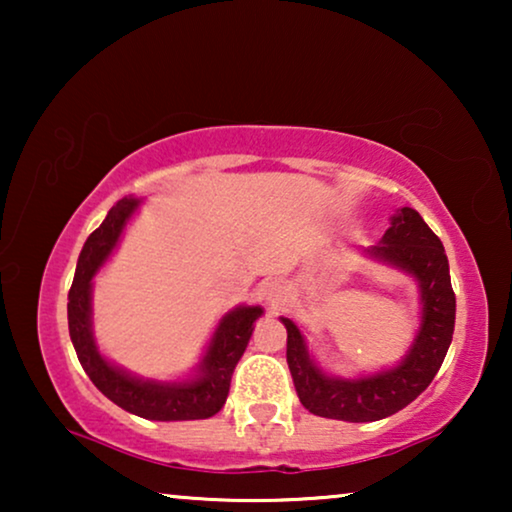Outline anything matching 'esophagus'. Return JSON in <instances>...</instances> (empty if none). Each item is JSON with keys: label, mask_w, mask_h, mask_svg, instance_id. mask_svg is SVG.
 <instances>
[{"label": "esophagus", "mask_w": 512, "mask_h": 512, "mask_svg": "<svg viewBox=\"0 0 512 512\" xmlns=\"http://www.w3.org/2000/svg\"><path fill=\"white\" fill-rule=\"evenodd\" d=\"M263 298L268 300V303H282V300L286 298V289L279 282H268L263 286Z\"/></svg>", "instance_id": "esophagus-1"}]
</instances>
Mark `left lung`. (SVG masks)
I'll return each instance as SVG.
<instances>
[{
  "label": "left lung",
  "mask_w": 512,
  "mask_h": 512,
  "mask_svg": "<svg viewBox=\"0 0 512 512\" xmlns=\"http://www.w3.org/2000/svg\"><path fill=\"white\" fill-rule=\"evenodd\" d=\"M368 256L417 279L422 296V324L410 352L396 368L356 380H342L326 375L314 363L300 328L282 317L286 328V363L300 403L312 415L342 422H377L394 415L429 387L450 349L457 312L450 265L443 242L426 226L419 212L403 207L396 216H391L389 230L382 235L380 244L368 249Z\"/></svg>",
  "instance_id": "8db88e82"
}]
</instances>
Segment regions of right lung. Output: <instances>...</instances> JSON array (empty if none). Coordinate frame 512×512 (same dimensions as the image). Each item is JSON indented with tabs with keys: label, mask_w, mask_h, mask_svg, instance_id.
Segmentation results:
<instances>
[{
	"label": "right lung",
	"mask_w": 512,
	"mask_h": 512,
	"mask_svg": "<svg viewBox=\"0 0 512 512\" xmlns=\"http://www.w3.org/2000/svg\"><path fill=\"white\" fill-rule=\"evenodd\" d=\"M139 207L137 198H123L109 209L102 226L93 230L83 244L79 263H76L74 282L69 289L67 319L69 338L76 349L83 370L97 389L118 408L156 422H186V419H207L216 415L226 403L230 391V377L237 361L254 333V321L263 314L258 305H240L230 310L219 321L202 356L198 375L186 382H153L116 368L100 354L93 338V277L102 268L111 251L118 244L125 223Z\"/></svg>",
	"instance_id": "right-lung-1"
}]
</instances>
